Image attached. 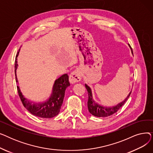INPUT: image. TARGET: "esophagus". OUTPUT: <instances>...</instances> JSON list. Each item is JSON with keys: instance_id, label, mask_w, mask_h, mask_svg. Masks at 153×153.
Returning a JSON list of instances; mask_svg holds the SVG:
<instances>
[{"instance_id": "1", "label": "esophagus", "mask_w": 153, "mask_h": 153, "mask_svg": "<svg viewBox=\"0 0 153 153\" xmlns=\"http://www.w3.org/2000/svg\"><path fill=\"white\" fill-rule=\"evenodd\" d=\"M81 80V74L77 70L73 71L69 76V82L71 84L78 82Z\"/></svg>"}]
</instances>
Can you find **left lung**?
<instances>
[{
	"label": "left lung",
	"instance_id": "left-lung-1",
	"mask_svg": "<svg viewBox=\"0 0 153 153\" xmlns=\"http://www.w3.org/2000/svg\"><path fill=\"white\" fill-rule=\"evenodd\" d=\"M131 51H132V49H131ZM85 85L88 92V95H89V98H88V101H87L88 110H89V112L92 115L97 117H106L115 114L116 112L124 105L125 102L127 100L128 98L130 97V95L131 93V92L129 94V95H128L127 98L122 103H120L119 104H118L115 107H105L101 106L99 105L97 103L95 102V101L92 99V94L91 88L86 84Z\"/></svg>",
	"mask_w": 153,
	"mask_h": 153
}]
</instances>
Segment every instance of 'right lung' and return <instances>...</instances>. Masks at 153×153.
I'll use <instances>...</instances> for the list:
<instances>
[{
	"label": "right lung",
	"instance_id": "add662e5",
	"mask_svg": "<svg viewBox=\"0 0 153 153\" xmlns=\"http://www.w3.org/2000/svg\"><path fill=\"white\" fill-rule=\"evenodd\" d=\"M18 55L19 52L16 55L15 61V74L17 83H18V81L17 76H16V70H17L18 66L17 61ZM69 85H70V83L69 82L68 75L65 74L61 76L58 79L56 80L50 98L45 103L39 104L33 103L27 100L22 94L19 86H17V91L23 106L32 115L44 118H51L56 117L59 113L63 102L66 89Z\"/></svg>",
	"mask_w": 153,
	"mask_h": 153
}]
</instances>
